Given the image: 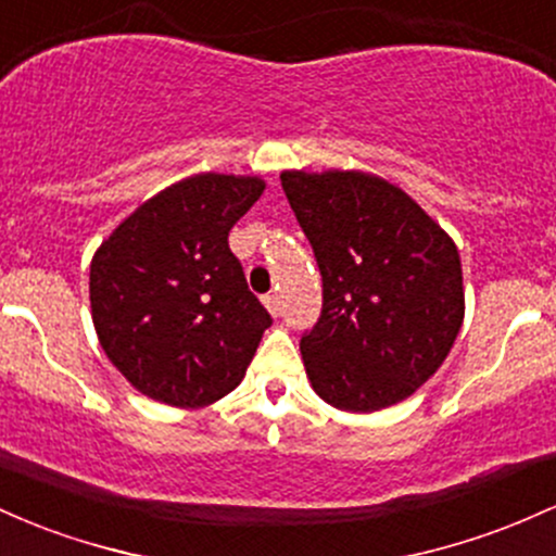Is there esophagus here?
Masks as SVG:
<instances>
[{
	"label": "esophagus",
	"mask_w": 556,
	"mask_h": 556,
	"mask_svg": "<svg viewBox=\"0 0 556 556\" xmlns=\"http://www.w3.org/2000/svg\"><path fill=\"white\" fill-rule=\"evenodd\" d=\"M262 304H265L267 312H270L273 317L280 315V299H278V294H265V296H262Z\"/></svg>",
	"instance_id": "esophagus-1"
}]
</instances>
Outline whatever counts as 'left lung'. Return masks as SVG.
Here are the masks:
<instances>
[{
	"instance_id": "1",
	"label": "left lung",
	"mask_w": 556,
	"mask_h": 556,
	"mask_svg": "<svg viewBox=\"0 0 556 556\" xmlns=\"http://www.w3.org/2000/svg\"><path fill=\"white\" fill-rule=\"evenodd\" d=\"M280 186L323 276V312L299 344L312 389L359 415L404 402L463 328L457 244L372 173L283 170Z\"/></svg>"
}]
</instances>
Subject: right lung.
Instances as JSON below:
<instances>
[{"label": "right lung", "mask_w": 556, "mask_h": 556, "mask_svg": "<svg viewBox=\"0 0 556 556\" xmlns=\"http://www.w3.org/2000/svg\"><path fill=\"white\" fill-rule=\"evenodd\" d=\"M257 176L199 173L136 207L93 252L91 320L143 396L197 409L247 376L270 315L228 233L262 197Z\"/></svg>", "instance_id": "1"}]
</instances>
